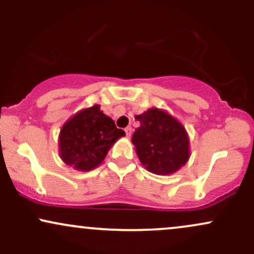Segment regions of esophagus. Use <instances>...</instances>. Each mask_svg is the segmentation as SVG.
Returning a JSON list of instances; mask_svg holds the SVG:
<instances>
[{
  "label": "esophagus",
  "mask_w": 254,
  "mask_h": 254,
  "mask_svg": "<svg viewBox=\"0 0 254 254\" xmlns=\"http://www.w3.org/2000/svg\"><path fill=\"white\" fill-rule=\"evenodd\" d=\"M125 133H127V137H130L131 136V133H132V127H125Z\"/></svg>",
  "instance_id": "obj_1"
}]
</instances>
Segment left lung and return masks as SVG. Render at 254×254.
<instances>
[{
	"label": "left lung",
	"mask_w": 254,
	"mask_h": 254,
	"mask_svg": "<svg viewBox=\"0 0 254 254\" xmlns=\"http://www.w3.org/2000/svg\"><path fill=\"white\" fill-rule=\"evenodd\" d=\"M135 119L141 125L131 141L145 170L165 176L174 173L188 162L189 136L180 122L156 107L136 116Z\"/></svg>",
	"instance_id": "left-lung-1"
}]
</instances>
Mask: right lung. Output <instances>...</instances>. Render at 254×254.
<instances>
[{"label": "right lung", "instance_id": "right-lung-1", "mask_svg": "<svg viewBox=\"0 0 254 254\" xmlns=\"http://www.w3.org/2000/svg\"><path fill=\"white\" fill-rule=\"evenodd\" d=\"M125 136L99 105L84 109L64 123L60 132V156L77 171L98 167L118 138Z\"/></svg>", "mask_w": 254, "mask_h": 254}]
</instances>
